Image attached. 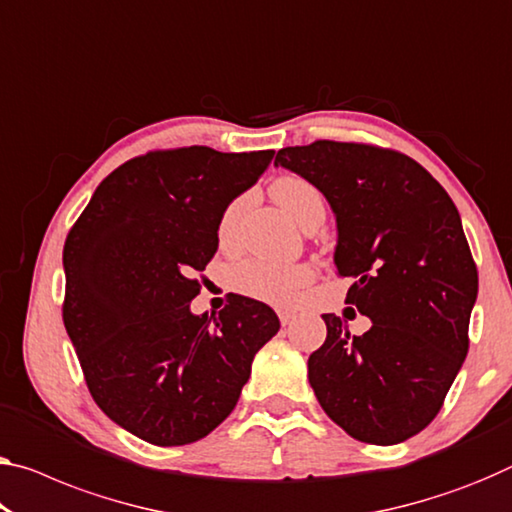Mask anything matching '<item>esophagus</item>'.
Wrapping results in <instances>:
<instances>
[{"instance_id":"34e87169","label":"esophagus","mask_w":512,"mask_h":512,"mask_svg":"<svg viewBox=\"0 0 512 512\" xmlns=\"http://www.w3.org/2000/svg\"><path fill=\"white\" fill-rule=\"evenodd\" d=\"M279 320H281V325L286 327V325H290V322L295 320V313H290V311H281V313H279Z\"/></svg>"}]
</instances>
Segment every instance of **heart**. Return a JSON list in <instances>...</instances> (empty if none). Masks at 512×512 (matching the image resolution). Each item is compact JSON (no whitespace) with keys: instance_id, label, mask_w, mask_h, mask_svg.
Here are the masks:
<instances>
[{"instance_id":"1","label":"heart","mask_w":512,"mask_h":512,"mask_svg":"<svg viewBox=\"0 0 512 512\" xmlns=\"http://www.w3.org/2000/svg\"><path fill=\"white\" fill-rule=\"evenodd\" d=\"M272 196L279 206L286 210L300 226L318 212H325L320 190L306 178L300 176H281L272 183ZM242 210V199L231 201L219 219V238H229L238 215ZM313 279V270L309 265H286L261 261V258H249V261L235 263L229 270V286L238 293L251 297V300L272 304V306H290L300 297L302 288L309 286Z\"/></svg>"}]
</instances>
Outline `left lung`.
<instances>
[{
  "instance_id": "8db88e82",
  "label": "left lung",
  "mask_w": 512,
  "mask_h": 512,
  "mask_svg": "<svg viewBox=\"0 0 512 512\" xmlns=\"http://www.w3.org/2000/svg\"><path fill=\"white\" fill-rule=\"evenodd\" d=\"M274 167L325 194L338 229L334 265L355 281L345 302L373 320L350 336L341 318L322 316L313 393L359 442H405L442 410L469 350L478 272L458 208L419 162L389 148L322 139L281 148Z\"/></svg>"
}]
</instances>
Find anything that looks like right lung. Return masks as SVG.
Instances as JSON below:
<instances>
[{"label":"right lung","instance_id":"1","mask_svg":"<svg viewBox=\"0 0 512 512\" xmlns=\"http://www.w3.org/2000/svg\"><path fill=\"white\" fill-rule=\"evenodd\" d=\"M272 157L208 146L132 157L68 233L66 332L100 410L144 442L183 446L215 430L279 332L251 297L233 295L219 316L190 311L222 212Z\"/></svg>","mask_w":512,"mask_h":512}]
</instances>
